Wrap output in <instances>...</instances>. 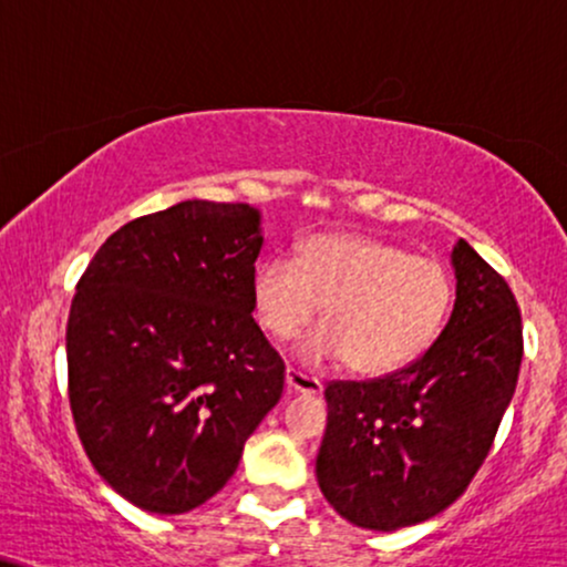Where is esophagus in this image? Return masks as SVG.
Masks as SVG:
<instances>
[{"label": "esophagus", "instance_id": "esophagus-1", "mask_svg": "<svg viewBox=\"0 0 567 567\" xmlns=\"http://www.w3.org/2000/svg\"><path fill=\"white\" fill-rule=\"evenodd\" d=\"M285 385H288V393H306V395H319L322 393V380L311 378V374H303L296 367H288L285 370Z\"/></svg>", "mask_w": 567, "mask_h": 567}]
</instances>
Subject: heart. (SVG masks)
<instances>
[{
	"mask_svg": "<svg viewBox=\"0 0 567 567\" xmlns=\"http://www.w3.org/2000/svg\"><path fill=\"white\" fill-rule=\"evenodd\" d=\"M254 309L275 340L296 338L324 303V327L303 343L306 359H349L361 374H385L422 357L454 303L441 261L378 237L327 231L301 245L296 261L256 266Z\"/></svg>",
	"mask_w": 567,
	"mask_h": 567,
	"instance_id": "obj_1",
	"label": "heart"
}]
</instances>
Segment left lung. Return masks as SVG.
Here are the masks:
<instances>
[{
	"instance_id": "1",
	"label": "left lung",
	"mask_w": 567,
	"mask_h": 567,
	"mask_svg": "<svg viewBox=\"0 0 567 567\" xmlns=\"http://www.w3.org/2000/svg\"><path fill=\"white\" fill-rule=\"evenodd\" d=\"M452 261L454 311L431 349L383 378L324 388L317 481L359 528H406L460 499L515 393L523 322L513 290L465 240Z\"/></svg>"
}]
</instances>
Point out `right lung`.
<instances>
[{
  "label": "right lung",
  "mask_w": 567,
  "mask_h": 567,
  "mask_svg": "<svg viewBox=\"0 0 567 567\" xmlns=\"http://www.w3.org/2000/svg\"><path fill=\"white\" fill-rule=\"evenodd\" d=\"M261 245L248 203L184 200L115 229L79 279L65 327L73 425L140 509L208 502L282 395L285 361L250 313Z\"/></svg>",
  "instance_id": "1"
}]
</instances>
